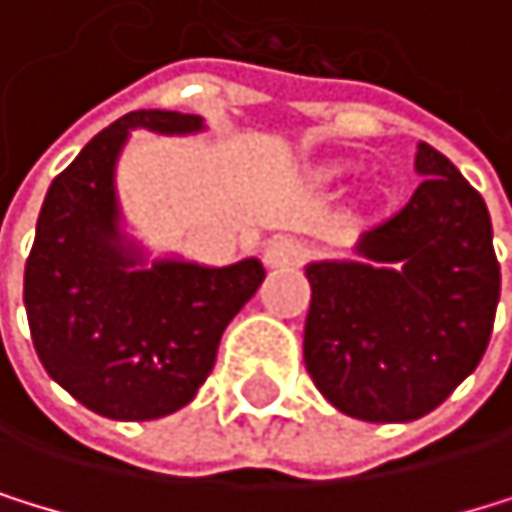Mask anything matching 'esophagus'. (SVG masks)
I'll return each instance as SVG.
<instances>
[{"instance_id": "obj_1", "label": "esophagus", "mask_w": 512, "mask_h": 512, "mask_svg": "<svg viewBox=\"0 0 512 512\" xmlns=\"http://www.w3.org/2000/svg\"><path fill=\"white\" fill-rule=\"evenodd\" d=\"M305 254H308V248L302 239H295V235H277V239L267 242L264 261L270 267H292V264H302Z\"/></svg>"}]
</instances>
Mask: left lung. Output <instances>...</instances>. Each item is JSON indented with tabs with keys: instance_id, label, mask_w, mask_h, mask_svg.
I'll return each mask as SVG.
<instances>
[{
	"instance_id": "1",
	"label": "left lung",
	"mask_w": 512,
	"mask_h": 512,
	"mask_svg": "<svg viewBox=\"0 0 512 512\" xmlns=\"http://www.w3.org/2000/svg\"><path fill=\"white\" fill-rule=\"evenodd\" d=\"M422 185L371 226L365 261L308 264L305 368L362 422H415L478 368L500 299L491 213L441 150L418 144Z\"/></svg>"
}]
</instances>
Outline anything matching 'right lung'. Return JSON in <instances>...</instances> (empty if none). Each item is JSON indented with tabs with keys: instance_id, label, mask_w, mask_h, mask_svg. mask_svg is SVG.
Listing matches in <instances>:
<instances>
[{
	"instance_id": "add662e5",
	"label": "right lung",
	"mask_w": 512,
	"mask_h": 512,
	"mask_svg": "<svg viewBox=\"0 0 512 512\" xmlns=\"http://www.w3.org/2000/svg\"><path fill=\"white\" fill-rule=\"evenodd\" d=\"M131 128L198 131L201 116L138 109L103 128L62 169L40 207L24 264L30 340L46 374L90 412L147 422L194 400L226 324L264 283L261 261L150 270L122 245L112 169Z\"/></svg>"
}]
</instances>
